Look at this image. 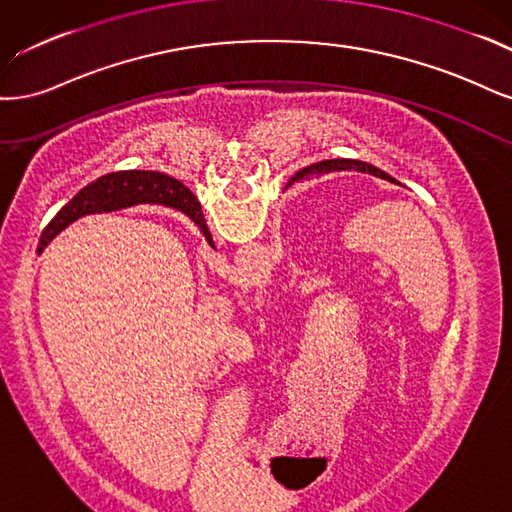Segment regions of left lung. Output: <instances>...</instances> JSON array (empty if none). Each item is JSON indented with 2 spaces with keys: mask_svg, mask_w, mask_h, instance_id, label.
<instances>
[{
  "mask_svg": "<svg viewBox=\"0 0 512 512\" xmlns=\"http://www.w3.org/2000/svg\"><path fill=\"white\" fill-rule=\"evenodd\" d=\"M321 166H334V168H340V170H359V172H368V174H374L378 178H385L389 180V183H395V178H391L389 174H385L383 170H378L374 166H370V163H364V161H353V159H334L329 163H321ZM321 166H312V168H304L302 172L295 174L291 178V183H298V180H304V178H310L312 174H319L323 168ZM289 183V185H291ZM206 221H204V214H202V206H197V227L204 229Z\"/></svg>",
  "mask_w": 512,
  "mask_h": 512,
  "instance_id": "obj_1",
  "label": "left lung"
}]
</instances>
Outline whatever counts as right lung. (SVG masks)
<instances>
[{
    "label": "right lung",
    "mask_w": 512,
    "mask_h": 512,
    "mask_svg": "<svg viewBox=\"0 0 512 512\" xmlns=\"http://www.w3.org/2000/svg\"><path fill=\"white\" fill-rule=\"evenodd\" d=\"M144 202H155V204L176 208L180 212H185L187 217L197 225V206H200V202H197V197L183 183H180V180L161 172H144V170L112 172L97 178L95 183L82 187L72 200L57 212V217L44 229L38 251L42 253L44 246L51 242L61 229H65L76 219L85 217V214L119 210V208L144 204ZM202 234L206 236L208 244L214 246L206 225L202 229Z\"/></svg>",
    "instance_id": "right-lung-1"
}]
</instances>
